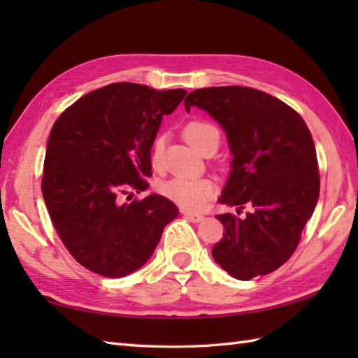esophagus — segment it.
<instances>
[{"instance_id": "obj_1", "label": "esophagus", "mask_w": 358, "mask_h": 358, "mask_svg": "<svg viewBox=\"0 0 358 358\" xmlns=\"http://www.w3.org/2000/svg\"><path fill=\"white\" fill-rule=\"evenodd\" d=\"M181 214H183L189 222H192V223H200V222H203V215H200V214H194V212H187V210H181Z\"/></svg>"}]
</instances>
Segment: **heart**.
Wrapping results in <instances>:
<instances>
[{
  "mask_svg": "<svg viewBox=\"0 0 358 358\" xmlns=\"http://www.w3.org/2000/svg\"><path fill=\"white\" fill-rule=\"evenodd\" d=\"M186 140L192 144L195 149L201 150L204 144L210 140L218 138V129L208 123V121H191L185 127ZM164 150V135H157L152 143V163L154 166L162 164ZM217 185L214 180L208 177H172L159 185V192L167 199L177 203L180 208L195 210L203 208L212 196L215 195Z\"/></svg>",
  "mask_w": 358,
  "mask_h": 358,
  "instance_id": "b5f03b06",
  "label": "heart"
}]
</instances>
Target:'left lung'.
Listing matches in <instances>:
<instances>
[{
    "instance_id": "left-lung-1",
    "label": "left lung",
    "mask_w": 358,
    "mask_h": 358,
    "mask_svg": "<svg viewBox=\"0 0 358 358\" xmlns=\"http://www.w3.org/2000/svg\"><path fill=\"white\" fill-rule=\"evenodd\" d=\"M185 108L206 110L229 143L231 173L218 203L237 206V212L250 208L243 218L217 215L224 235L212 257L237 280L273 272L299 246L320 194L305 120L278 98L241 86L196 89Z\"/></svg>"
}]
</instances>
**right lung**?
Segmentation results:
<instances>
[{
    "label": "right lung",
    "mask_w": 358,
    "mask_h": 358,
    "mask_svg": "<svg viewBox=\"0 0 358 358\" xmlns=\"http://www.w3.org/2000/svg\"><path fill=\"white\" fill-rule=\"evenodd\" d=\"M185 95V89L113 83L81 96L52 127L41 181L45 206L66 249L98 275L140 269L178 215L163 195L131 203L123 196L149 187L152 143L163 115Z\"/></svg>",
    "instance_id": "obj_1"
}]
</instances>
